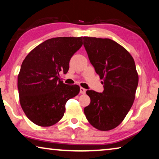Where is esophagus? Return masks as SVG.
Masks as SVG:
<instances>
[{
    "instance_id": "esophagus-1",
    "label": "esophagus",
    "mask_w": 159,
    "mask_h": 159,
    "mask_svg": "<svg viewBox=\"0 0 159 159\" xmlns=\"http://www.w3.org/2000/svg\"><path fill=\"white\" fill-rule=\"evenodd\" d=\"M80 93H81V94H84V93H86V89H84V88H80Z\"/></svg>"
}]
</instances>
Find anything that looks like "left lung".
<instances>
[{
  "label": "left lung",
  "mask_w": 159,
  "mask_h": 159,
  "mask_svg": "<svg viewBox=\"0 0 159 159\" xmlns=\"http://www.w3.org/2000/svg\"><path fill=\"white\" fill-rule=\"evenodd\" d=\"M83 44L95 72L103 80L104 90H87L90 105L84 108L89 123L108 131L122 122L131 108L138 84L132 56L125 48L108 38L84 37Z\"/></svg>",
  "instance_id": "8db88e82"
}]
</instances>
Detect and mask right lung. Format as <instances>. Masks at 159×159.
Listing matches in <instances>:
<instances>
[{
  "instance_id": "right-lung-1",
  "label": "right lung",
  "mask_w": 159,
  "mask_h": 159,
  "mask_svg": "<svg viewBox=\"0 0 159 159\" xmlns=\"http://www.w3.org/2000/svg\"><path fill=\"white\" fill-rule=\"evenodd\" d=\"M82 45V37H59L44 41L28 53L18 75L19 101L34 124L50 127L64 116L65 105L80 93L77 84H64L71 56Z\"/></svg>"
}]
</instances>
